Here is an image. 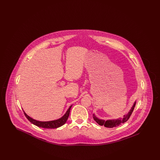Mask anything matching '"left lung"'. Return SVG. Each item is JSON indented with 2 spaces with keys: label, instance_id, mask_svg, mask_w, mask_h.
Listing matches in <instances>:
<instances>
[{
  "label": "left lung",
  "instance_id": "1",
  "mask_svg": "<svg viewBox=\"0 0 160 160\" xmlns=\"http://www.w3.org/2000/svg\"><path fill=\"white\" fill-rule=\"evenodd\" d=\"M136 104V101H134L132 106L131 107V108L128 112V113L127 114L124 115L122 118H119L116 119L104 120V119H99L98 118H97L94 113L93 114V118L94 121H95V122H97L98 124H99V125H101V126L103 125L107 128L116 127L119 126V125H121L122 123H123L124 122H127L129 119V117L132 114Z\"/></svg>",
  "mask_w": 160,
  "mask_h": 160
}]
</instances>
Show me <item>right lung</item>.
I'll list each match as a JSON object with an SVG mask.
<instances>
[{"instance_id": "add662e5", "label": "right lung", "mask_w": 160, "mask_h": 160, "mask_svg": "<svg viewBox=\"0 0 160 160\" xmlns=\"http://www.w3.org/2000/svg\"><path fill=\"white\" fill-rule=\"evenodd\" d=\"M72 106V105H71V106L69 107V108L67 110V111L66 112V113L59 119L53 120V121H39L35 120V119L31 118L29 116H28L24 112V111H23V112H24V115L26 116V118L33 125L37 126L38 127H41V128L53 129V128H59L61 126L63 125L66 123L68 118L70 110H71V108Z\"/></svg>"}]
</instances>
